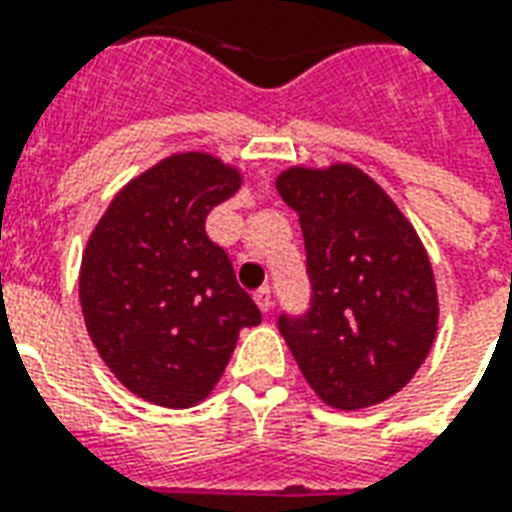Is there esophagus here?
<instances>
[{"label":"esophagus","mask_w":512,"mask_h":512,"mask_svg":"<svg viewBox=\"0 0 512 512\" xmlns=\"http://www.w3.org/2000/svg\"><path fill=\"white\" fill-rule=\"evenodd\" d=\"M255 301H257V307H260V312H271V307H274V301H271V290L268 288L257 290Z\"/></svg>","instance_id":"34e87169"}]
</instances>
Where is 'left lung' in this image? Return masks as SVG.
Returning a JSON list of instances; mask_svg holds the SVG:
<instances>
[{
  "instance_id": "8db88e82",
  "label": "left lung",
  "mask_w": 512,
  "mask_h": 512,
  "mask_svg": "<svg viewBox=\"0 0 512 512\" xmlns=\"http://www.w3.org/2000/svg\"><path fill=\"white\" fill-rule=\"evenodd\" d=\"M277 191L299 213L312 310L279 332L326 406L359 411L414 378L439 329L433 266L414 224L354 164L288 167Z\"/></svg>"
}]
</instances>
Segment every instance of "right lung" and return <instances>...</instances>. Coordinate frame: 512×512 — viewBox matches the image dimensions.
<instances>
[{"mask_svg":"<svg viewBox=\"0 0 512 512\" xmlns=\"http://www.w3.org/2000/svg\"><path fill=\"white\" fill-rule=\"evenodd\" d=\"M244 175L211 153H172L128 180L87 238L79 301L95 351L128 392L164 408L211 395L260 310L205 219Z\"/></svg>","mask_w":512,"mask_h":512,"instance_id":"right-lung-1","label":"right lung"}]
</instances>
